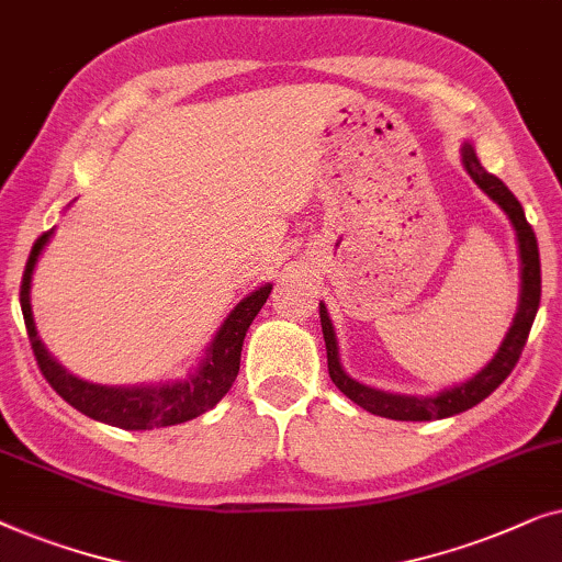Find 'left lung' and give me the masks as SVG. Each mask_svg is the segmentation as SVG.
<instances>
[{"mask_svg": "<svg viewBox=\"0 0 562 562\" xmlns=\"http://www.w3.org/2000/svg\"><path fill=\"white\" fill-rule=\"evenodd\" d=\"M462 167L470 175V179L488 194L501 211L506 213L508 223H512L516 244H519V305H516L514 321L508 326V331L501 341L488 362L475 372L473 378H468L465 383L450 385L445 391L434 395H406V393H387L380 387H370L364 383H357L355 378L347 375V370L341 368L339 359V341H336V331L331 318L324 303H318L321 313V328H324V341H326V357H328V375H331L334 385L347 395L349 401H355L357 406L375 416L395 418V422H431V418H447L462 411L473 408L483 398L496 391L504 380L512 375L514 364L519 362L521 349H525L529 328L535 324L537 308H540V295H542V274H540V249H537V238L532 226L527 223L525 207L519 200L514 198L512 190L501 182L498 177L488 175L483 169V164L477 161L475 148L470 144H462Z\"/></svg>", "mask_w": 562, "mask_h": 562, "instance_id": "left-lung-1", "label": "left lung"}]
</instances>
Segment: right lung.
Here are the masks:
<instances>
[{
	"label": "right lung",
	"instance_id": "add662e5",
	"mask_svg": "<svg viewBox=\"0 0 562 562\" xmlns=\"http://www.w3.org/2000/svg\"><path fill=\"white\" fill-rule=\"evenodd\" d=\"M54 234L56 228H50L48 234H43L35 241L20 288V305L22 316H25L30 344H33V355L50 387L85 416L128 431H146L159 429V426L184 424L190 418H198L205 411H211L231 391V385H234L238 364H241L246 331H249L251 321L257 318L261 305L267 303L269 293H272V282H265L261 288L251 290L244 301L234 305V311L228 313L211 344L205 347V355L187 372V378L144 385L89 383V380L71 375L46 349V344L37 336L33 305H30V288H33L35 265Z\"/></svg>",
	"mask_w": 562,
	"mask_h": 562
}]
</instances>
